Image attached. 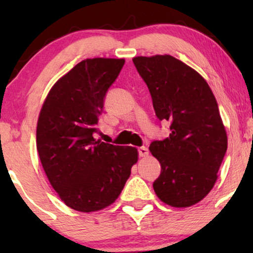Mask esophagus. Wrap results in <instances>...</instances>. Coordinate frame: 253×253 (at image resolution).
Returning a JSON list of instances; mask_svg holds the SVG:
<instances>
[{
  "mask_svg": "<svg viewBox=\"0 0 253 253\" xmlns=\"http://www.w3.org/2000/svg\"><path fill=\"white\" fill-rule=\"evenodd\" d=\"M138 153L140 157H147L149 156V149L145 146H141L138 149Z\"/></svg>",
  "mask_w": 253,
  "mask_h": 253,
  "instance_id": "esophagus-1",
  "label": "esophagus"
}]
</instances>
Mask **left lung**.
Returning <instances> with one entry per match:
<instances>
[{
    "instance_id": "1",
    "label": "left lung",
    "mask_w": 253,
    "mask_h": 253,
    "mask_svg": "<svg viewBox=\"0 0 253 253\" xmlns=\"http://www.w3.org/2000/svg\"><path fill=\"white\" fill-rule=\"evenodd\" d=\"M133 63L157 118L170 123V135L150 144L162 168L153 189L167 205L189 207L214 187L227 151L216 100L201 75L175 57H135Z\"/></svg>"
}]
</instances>
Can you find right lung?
Segmentation results:
<instances>
[{"label":"right lung","mask_w":253,"mask_h":253,"mask_svg":"<svg viewBox=\"0 0 253 253\" xmlns=\"http://www.w3.org/2000/svg\"><path fill=\"white\" fill-rule=\"evenodd\" d=\"M125 59L78 63L52 86L37 126V150L46 176L68 207L95 211L120 195L138 151L94 138L104 97Z\"/></svg>","instance_id":"add662e5"}]
</instances>
